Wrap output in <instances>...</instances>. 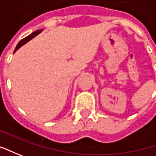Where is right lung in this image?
<instances>
[{
  "label": "right lung",
  "mask_w": 156,
  "mask_h": 156,
  "mask_svg": "<svg viewBox=\"0 0 156 156\" xmlns=\"http://www.w3.org/2000/svg\"><path fill=\"white\" fill-rule=\"evenodd\" d=\"M42 30H38V31H36V32H34L33 34H31L30 35H28L27 37H26V38H24L23 40H21V41H20L19 43H18V45H17V46H16V48H15V50H14V51H16L18 49H19L20 47H21V46H23L24 44H26L27 42H28V41H30V40H32L34 37H35L37 34H39L40 33H41Z\"/></svg>",
  "instance_id": "add662e5"
}]
</instances>
